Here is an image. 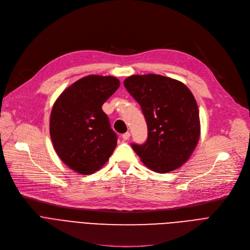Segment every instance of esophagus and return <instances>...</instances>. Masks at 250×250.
<instances>
[{
	"label": "esophagus",
	"mask_w": 250,
	"mask_h": 250,
	"mask_svg": "<svg viewBox=\"0 0 250 250\" xmlns=\"http://www.w3.org/2000/svg\"><path fill=\"white\" fill-rule=\"evenodd\" d=\"M129 137H130V134H129L128 132H126L125 134H124V135L122 136V138H123L125 141H127V140L129 139Z\"/></svg>",
	"instance_id": "obj_1"
}]
</instances>
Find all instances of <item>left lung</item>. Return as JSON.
Masks as SVG:
<instances>
[{
  "mask_svg": "<svg viewBox=\"0 0 250 250\" xmlns=\"http://www.w3.org/2000/svg\"><path fill=\"white\" fill-rule=\"evenodd\" d=\"M124 85L140 104L148 126L146 143L132 147L142 162L158 173L185 164L201 135L198 104L190 90L161 75H133Z\"/></svg>",
  "mask_w": 250,
  "mask_h": 250,
  "instance_id": "left-lung-1",
  "label": "left lung"
}]
</instances>
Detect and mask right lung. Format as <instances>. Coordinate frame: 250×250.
Wrapping results in <instances>:
<instances>
[{"label": "right lung", "instance_id": "1", "mask_svg": "<svg viewBox=\"0 0 250 250\" xmlns=\"http://www.w3.org/2000/svg\"><path fill=\"white\" fill-rule=\"evenodd\" d=\"M120 85L115 77L89 75L65 89L52 106V145L60 159L75 172L94 173L113 153L117 136L102 105Z\"/></svg>", "mask_w": 250, "mask_h": 250}]
</instances>
